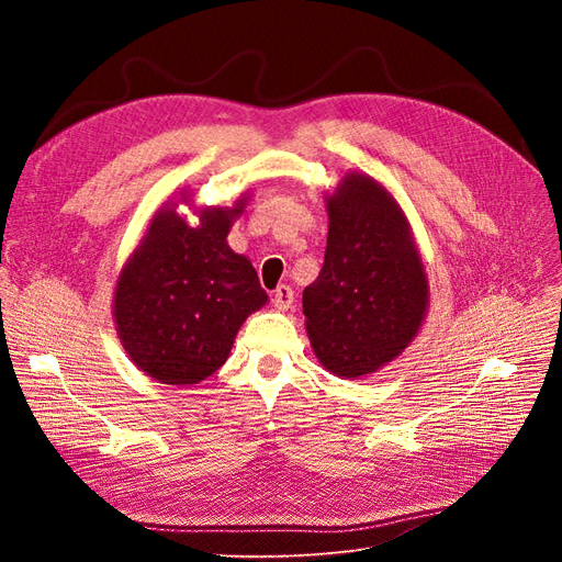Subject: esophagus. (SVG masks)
<instances>
[{"label": "esophagus", "instance_id": "esophagus-1", "mask_svg": "<svg viewBox=\"0 0 562 562\" xmlns=\"http://www.w3.org/2000/svg\"><path fill=\"white\" fill-rule=\"evenodd\" d=\"M273 305L280 310V312H286L291 305H293V289L289 284H280L276 291H273Z\"/></svg>", "mask_w": 562, "mask_h": 562}]
</instances>
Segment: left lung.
Returning a JSON list of instances; mask_svg holds the SVG:
<instances>
[{
  "label": "left lung",
  "mask_w": 562,
  "mask_h": 562,
  "mask_svg": "<svg viewBox=\"0 0 562 562\" xmlns=\"http://www.w3.org/2000/svg\"><path fill=\"white\" fill-rule=\"evenodd\" d=\"M328 248L303 291L318 362L360 378L392 362L417 335L428 280L396 200L367 175H348L328 200Z\"/></svg>",
  "instance_id": "left-lung-1"
}]
</instances>
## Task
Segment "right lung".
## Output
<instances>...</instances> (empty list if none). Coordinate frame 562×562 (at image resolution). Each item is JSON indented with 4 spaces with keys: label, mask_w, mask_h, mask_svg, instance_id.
Returning <instances> with one entry per match:
<instances>
[{
    "label": "right lung",
    "mask_w": 562,
    "mask_h": 562,
    "mask_svg": "<svg viewBox=\"0 0 562 562\" xmlns=\"http://www.w3.org/2000/svg\"><path fill=\"white\" fill-rule=\"evenodd\" d=\"M204 210L191 227L161 210L117 278L115 330L134 364L166 385H195L221 369L241 323L269 296L252 263L227 246L232 218Z\"/></svg>",
    "instance_id": "right-lung-1"
}]
</instances>
